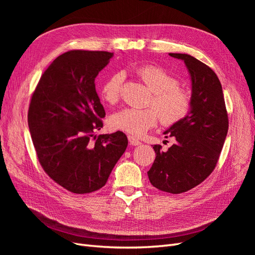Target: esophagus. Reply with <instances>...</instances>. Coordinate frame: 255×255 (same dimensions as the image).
<instances>
[{
  "label": "esophagus",
  "instance_id": "34e87169",
  "mask_svg": "<svg viewBox=\"0 0 255 255\" xmlns=\"http://www.w3.org/2000/svg\"><path fill=\"white\" fill-rule=\"evenodd\" d=\"M128 142L130 145H140L141 142L137 139L136 137L132 136V135H128Z\"/></svg>",
  "mask_w": 255,
  "mask_h": 255
}]
</instances>
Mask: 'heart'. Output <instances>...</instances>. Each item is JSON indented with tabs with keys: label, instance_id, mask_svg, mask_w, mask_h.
Here are the masks:
<instances>
[{
	"label": "heart",
	"instance_id": "obj_1",
	"mask_svg": "<svg viewBox=\"0 0 255 255\" xmlns=\"http://www.w3.org/2000/svg\"><path fill=\"white\" fill-rule=\"evenodd\" d=\"M136 74L152 91L148 103L152 107L143 110L126 107L113 114L109 121L113 129L140 136L155 127L159 117L166 126L174 125L186 117L191 109V96L179 86V81L173 75L153 65L136 68ZM125 78L123 72H116L103 82L101 98L106 103L118 102Z\"/></svg>",
	"mask_w": 255,
	"mask_h": 255
}]
</instances>
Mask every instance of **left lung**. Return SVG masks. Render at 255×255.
I'll use <instances>...</instances> for the list:
<instances>
[{
	"label": "left lung",
	"mask_w": 255,
	"mask_h": 255,
	"mask_svg": "<svg viewBox=\"0 0 255 255\" xmlns=\"http://www.w3.org/2000/svg\"><path fill=\"white\" fill-rule=\"evenodd\" d=\"M182 59L190 75L191 109L164 134L175 142L166 152L154 144L155 160L148 171L151 184L159 190L182 194L202 183L217 164L229 128L225 98L218 76L188 54L169 53Z\"/></svg>",
	"instance_id": "left-lung-1"
}]
</instances>
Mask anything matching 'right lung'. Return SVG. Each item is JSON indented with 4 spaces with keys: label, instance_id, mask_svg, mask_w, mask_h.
<instances>
[{
    "label": "right lung",
    "instance_id": "right-lung-1",
    "mask_svg": "<svg viewBox=\"0 0 255 255\" xmlns=\"http://www.w3.org/2000/svg\"><path fill=\"white\" fill-rule=\"evenodd\" d=\"M114 53L69 51L48 67L30 100L27 122L38 159L53 181L74 194L106 184L125 153V133L95 136L104 107L95 80Z\"/></svg>",
    "mask_w": 255,
    "mask_h": 255
}]
</instances>
